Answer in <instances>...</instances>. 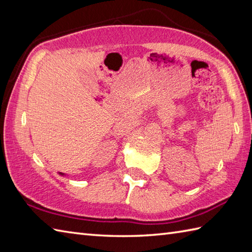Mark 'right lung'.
Masks as SVG:
<instances>
[{"label":"right lung","mask_w":252,"mask_h":252,"mask_svg":"<svg viewBox=\"0 0 252 252\" xmlns=\"http://www.w3.org/2000/svg\"><path fill=\"white\" fill-rule=\"evenodd\" d=\"M60 174H61V175H63V173H61V172H60Z\"/></svg>","instance_id":"1"}]
</instances>
